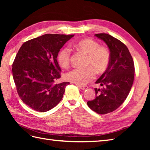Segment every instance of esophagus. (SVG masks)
<instances>
[{
    "label": "esophagus",
    "instance_id": "esophagus-1",
    "mask_svg": "<svg viewBox=\"0 0 150 150\" xmlns=\"http://www.w3.org/2000/svg\"><path fill=\"white\" fill-rule=\"evenodd\" d=\"M79 88L81 89V90H86V89H88V86H80V85H78L77 86Z\"/></svg>",
    "mask_w": 150,
    "mask_h": 150
}]
</instances>
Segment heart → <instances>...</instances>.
Here are the masks:
<instances>
[{
	"mask_svg": "<svg viewBox=\"0 0 150 150\" xmlns=\"http://www.w3.org/2000/svg\"><path fill=\"white\" fill-rule=\"evenodd\" d=\"M71 46L87 55L84 69H73L65 75L67 81L73 83L84 85L95 78V72L101 75L106 71L110 66L111 54L106 47L100 46L97 41L91 39H82L73 43ZM59 65L67 68L71 61V51L68 47H63L57 55Z\"/></svg>",
	"mask_w": 150,
	"mask_h": 150,
	"instance_id": "heart-1",
	"label": "heart"
}]
</instances>
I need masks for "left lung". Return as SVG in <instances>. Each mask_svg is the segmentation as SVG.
Listing matches in <instances>:
<instances>
[{
	"mask_svg": "<svg viewBox=\"0 0 150 150\" xmlns=\"http://www.w3.org/2000/svg\"><path fill=\"white\" fill-rule=\"evenodd\" d=\"M110 49L111 60L107 70L95 82L101 88H95V96L87 102L88 107L98 114L117 110L128 97L134 80L135 66L128 47L109 34H95Z\"/></svg>",
	"mask_w": 150,
	"mask_h": 150,
	"instance_id": "left-lung-1",
	"label": "left lung"
}]
</instances>
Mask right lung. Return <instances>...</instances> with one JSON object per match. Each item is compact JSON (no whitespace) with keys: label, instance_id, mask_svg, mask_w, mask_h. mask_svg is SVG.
Returning <instances> with one entry per match:
<instances>
[{"label":"right lung","instance_id":"1","mask_svg":"<svg viewBox=\"0 0 150 150\" xmlns=\"http://www.w3.org/2000/svg\"><path fill=\"white\" fill-rule=\"evenodd\" d=\"M73 35L45 34L22 44L12 66L19 97L39 112L52 109L62 100L69 82L55 84L60 75L57 55Z\"/></svg>","mask_w":150,"mask_h":150}]
</instances>
